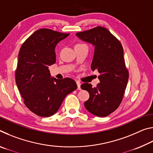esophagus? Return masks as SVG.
<instances>
[{
  "instance_id": "esophagus-1",
  "label": "esophagus",
  "mask_w": 153,
  "mask_h": 153,
  "mask_svg": "<svg viewBox=\"0 0 153 153\" xmlns=\"http://www.w3.org/2000/svg\"><path fill=\"white\" fill-rule=\"evenodd\" d=\"M76 84H77V89H78L79 90H81V87H80V86H81V83H80L78 81H77Z\"/></svg>"
}]
</instances>
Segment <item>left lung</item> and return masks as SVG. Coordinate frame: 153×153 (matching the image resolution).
<instances>
[{"label":"left lung","mask_w":153,"mask_h":153,"mask_svg":"<svg viewBox=\"0 0 153 153\" xmlns=\"http://www.w3.org/2000/svg\"><path fill=\"white\" fill-rule=\"evenodd\" d=\"M76 36L80 40L94 46L91 64L92 71L97 69L100 83L97 87L84 83L81 88L90 94L84 102L88 111L98 117H106L115 111L123 99L129 74L123 58L121 43L107 29L97 27Z\"/></svg>","instance_id":"obj_1"}]
</instances>
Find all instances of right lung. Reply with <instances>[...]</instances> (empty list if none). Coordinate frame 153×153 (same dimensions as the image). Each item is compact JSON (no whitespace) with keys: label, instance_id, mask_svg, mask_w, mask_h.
I'll use <instances>...</instances> for the list:
<instances>
[{"label":"right lung","instance_id":"obj_1","mask_svg":"<svg viewBox=\"0 0 153 153\" xmlns=\"http://www.w3.org/2000/svg\"><path fill=\"white\" fill-rule=\"evenodd\" d=\"M69 33L40 29L23 44L15 71L17 88L29 109L40 117L56 113L64 98L77 88L74 79L51 76L48 67L56 62L55 47Z\"/></svg>","mask_w":153,"mask_h":153}]
</instances>
